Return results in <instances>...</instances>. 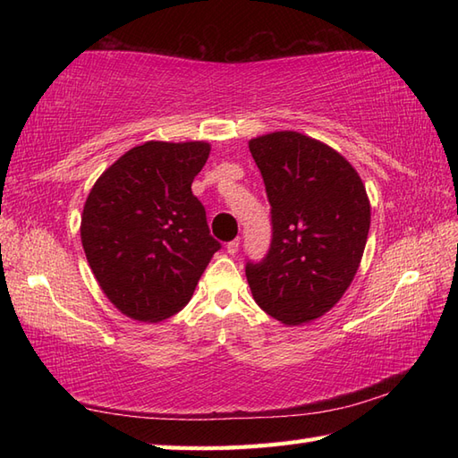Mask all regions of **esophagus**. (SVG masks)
I'll list each match as a JSON object with an SVG mask.
<instances>
[{"instance_id":"obj_1","label":"esophagus","mask_w":458,"mask_h":458,"mask_svg":"<svg viewBox=\"0 0 458 458\" xmlns=\"http://www.w3.org/2000/svg\"><path fill=\"white\" fill-rule=\"evenodd\" d=\"M238 248H240V240H238V238H236V240H230L228 244H226V251H228L230 256H234L236 251H238Z\"/></svg>"}]
</instances>
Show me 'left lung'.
I'll return each mask as SVG.
<instances>
[{
    "instance_id": "left-lung-1",
    "label": "left lung",
    "mask_w": 458,
    "mask_h": 458,
    "mask_svg": "<svg viewBox=\"0 0 458 458\" xmlns=\"http://www.w3.org/2000/svg\"><path fill=\"white\" fill-rule=\"evenodd\" d=\"M271 207V242L246 261L256 303L285 325L323 317L354 279L369 230L366 189L343 155L297 131L250 141Z\"/></svg>"
}]
</instances>
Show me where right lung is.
Returning <instances> with one entry per match:
<instances>
[{"label":"right lung","mask_w":458,"mask_h":458,"mask_svg":"<svg viewBox=\"0 0 458 458\" xmlns=\"http://www.w3.org/2000/svg\"><path fill=\"white\" fill-rule=\"evenodd\" d=\"M202 141H148L96 181L82 212V248L96 279L123 315L169 318L189 303L222 244L191 184L208 159Z\"/></svg>","instance_id":"right-lung-1"}]
</instances>
